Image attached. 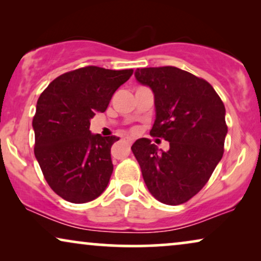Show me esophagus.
I'll return each mask as SVG.
<instances>
[{
	"mask_svg": "<svg viewBox=\"0 0 261 261\" xmlns=\"http://www.w3.org/2000/svg\"><path fill=\"white\" fill-rule=\"evenodd\" d=\"M124 140H126V141L128 142V144H132V142H133L134 139L132 138V137H127V138H124Z\"/></svg>",
	"mask_w": 261,
	"mask_h": 261,
	"instance_id": "obj_1",
	"label": "esophagus"
}]
</instances>
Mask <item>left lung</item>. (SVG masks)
<instances>
[{
  "label": "left lung",
  "instance_id": "left-lung-1",
  "mask_svg": "<svg viewBox=\"0 0 261 261\" xmlns=\"http://www.w3.org/2000/svg\"><path fill=\"white\" fill-rule=\"evenodd\" d=\"M134 74L154 94L155 120L149 133L169 141L170 148L164 152L141 138L132 151L153 197L181 204L204 187L222 159L226 108L208 82L178 67H145Z\"/></svg>",
  "mask_w": 261,
  "mask_h": 261
}]
</instances>
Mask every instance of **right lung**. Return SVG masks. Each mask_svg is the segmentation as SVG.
<instances>
[{
  "instance_id": "1",
  "label": "right lung",
  "mask_w": 261,
  "mask_h": 261,
  "mask_svg": "<svg viewBox=\"0 0 261 261\" xmlns=\"http://www.w3.org/2000/svg\"><path fill=\"white\" fill-rule=\"evenodd\" d=\"M133 70L87 66L57 77L42 91L33 117L34 154L57 195L87 203L106 190L113 173L110 148L117 137L91 134L90 120L106 112Z\"/></svg>"
}]
</instances>
